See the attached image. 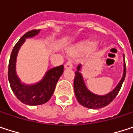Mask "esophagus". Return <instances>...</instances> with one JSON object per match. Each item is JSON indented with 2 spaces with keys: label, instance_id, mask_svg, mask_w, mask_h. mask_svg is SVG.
I'll return each instance as SVG.
<instances>
[{
  "label": "esophagus",
  "instance_id": "34e87169",
  "mask_svg": "<svg viewBox=\"0 0 133 133\" xmlns=\"http://www.w3.org/2000/svg\"><path fill=\"white\" fill-rule=\"evenodd\" d=\"M72 63H71V62H70V61H68V62H67L65 64V68H68V69H71V68H72Z\"/></svg>",
  "mask_w": 133,
  "mask_h": 133
}]
</instances>
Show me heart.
Instances as JSON below:
<instances>
[{"label":"heart","mask_w":133,"mask_h":133,"mask_svg":"<svg viewBox=\"0 0 133 133\" xmlns=\"http://www.w3.org/2000/svg\"><path fill=\"white\" fill-rule=\"evenodd\" d=\"M95 43L92 41H84L78 43L77 45L69 50L70 53H78V52H87L92 50Z\"/></svg>","instance_id":"b5f03b06"}]
</instances>
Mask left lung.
<instances>
[{"label":"left lung","mask_w":133,"mask_h":133,"mask_svg":"<svg viewBox=\"0 0 133 133\" xmlns=\"http://www.w3.org/2000/svg\"><path fill=\"white\" fill-rule=\"evenodd\" d=\"M123 61H124V71L120 82L117 85V86L112 92L105 95H99L94 94L87 89L81 73L82 65L81 64L78 65L77 67V71L75 73V75L74 78V90L78 102L82 105L92 109L103 108L108 105L110 102H112L118 95L125 78L126 67H125L124 57H123Z\"/></svg>","instance_id":"1"}]
</instances>
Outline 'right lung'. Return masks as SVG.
I'll return each instance as SVG.
<instances>
[{
	"instance_id": "add662e5",
	"label": "right lung",
	"mask_w": 133,
	"mask_h": 133,
	"mask_svg": "<svg viewBox=\"0 0 133 133\" xmlns=\"http://www.w3.org/2000/svg\"><path fill=\"white\" fill-rule=\"evenodd\" d=\"M40 30H32L24 34L14 45L8 65V80L11 88L16 97L24 104L29 105H42L47 102L52 96L56 84L63 73L64 66L55 67L49 69L44 78L38 83L26 85L22 83L16 73V59L21 46L26 38L37 35Z\"/></svg>"
}]
</instances>
